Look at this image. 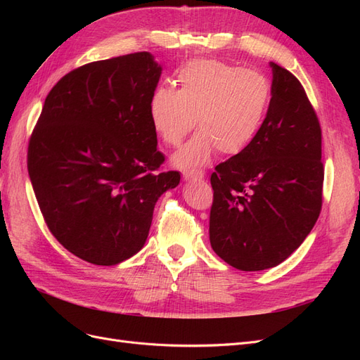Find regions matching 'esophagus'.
Here are the masks:
<instances>
[{
    "instance_id": "esophagus-1",
    "label": "esophagus",
    "mask_w": 360,
    "mask_h": 360,
    "mask_svg": "<svg viewBox=\"0 0 360 360\" xmlns=\"http://www.w3.org/2000/svg\"><path fill=\"white\" fill-rule=\"evenodd\" d=\"M183 179L186 181H200L204 179V172L202 171H193V172H184Z\"/></svg>"
}]
</instances>
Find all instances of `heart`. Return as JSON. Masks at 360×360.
I'll return each instance as SVG.
<instances>
[{"label":"heart","instance_id":"heart-1","mask_svg":"<svg viewBox=\"0 0 360 360\" xmlns=\"http://www.w3.org/2000/svg\"><path fill=\"white\" fill-rule=\"evenodd\" d=\"M179 90L159 86L148 102L156 134L179 146L195 126L200 130L172 156L180 169L205 167L217 150L238 155L258 135L271 99L264 75L219 60H195L177 73Z\"/></svg>","mask_w":360,"mask_h":360}]
</instances>
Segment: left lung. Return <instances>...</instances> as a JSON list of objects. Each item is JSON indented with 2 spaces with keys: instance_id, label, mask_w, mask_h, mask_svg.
I'll list each match as a JSON object with an SVG mask.
<instances>
[{
  "instance_id": "obj_1",
  "label": "left lung",
  "mask_w": 360,
  "mask_h": 360,
  "mask_svg": "<svg viewBox=\"0 0 360 360\" xmlns=\"http://www.w3.org/2000/svg\"><path fill=\"white\" fill-rule=\"evenodd\" d=\"M271 99L248 148L212 174L210 245L225 263L258 271L296 250L321 210V129L299 79L270 61Z\"/></svg>"
}]
</instances>
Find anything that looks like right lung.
I'll list each match as a JSON object with an SVG mask.
<instances>
[{"label": "right lung", "instance_id": "obj_1", "mask_svg": "<svg viewBox=\"0 0 360 360\" xmlns=\"http://www.w3.org/2000/svg\"><path fill=\"white\" fill-rule=\"evenodd\" d=\"M162 66L150 52L89 63L49 91L28 146L40 212L69 252L115 266L143 249L163 192L179 186L150 122Z\"/></svg>", "mask_w": 360, "mask_h": 360}]
</instances>
